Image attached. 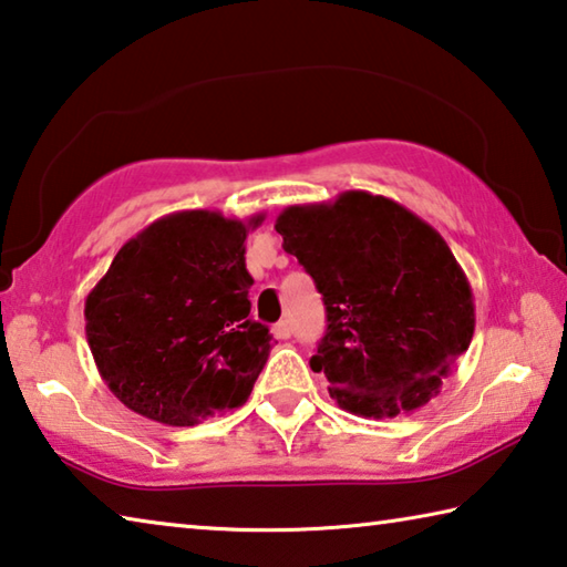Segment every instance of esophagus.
Here are the masks:
<instances>
[{
    "instance_id": "obj_1",
    "label": "esophagus",
    "mask_w": 567,
    "mask_h": 567,
    "mask_svg": "<svg viewBox=\"0 0 567 567\" xmlns=\"http://www.w3.org/2000/svg\"><path fill=\"white\" fill-rule=\"evenodd\" d=\"M272 334L277 340H287L292 334V324L287 320H280L277 324H272Z\"/></svg>"
}]
</instances>
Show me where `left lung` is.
Masks as SVG:
<instances>
[{"instance_id": "8db88e82", "label": "left lung", "mask_w": 567, "mask_h": 567, "mask_svg": "<svg viewBox=\"0 0 567 567\" xmlns=\"http://www.w3.org/2000/svg\"><path fill=\"white\" fill-rule=\"evenodd\" d=\"M275 229L322 292L328 332L310 368L330 398L362 417L433 400L475 332L473 287L437 229L362 189L287 207Z\"/></svg>"}]
</instances>
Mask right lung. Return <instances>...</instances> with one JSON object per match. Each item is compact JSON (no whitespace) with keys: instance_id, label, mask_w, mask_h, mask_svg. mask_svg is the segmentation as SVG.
I'll return each instance as SVG.
<instances>
[{"instance_id":"add662e5","label":"right lung","mask_w":567,"mask_h":567,"mask_svg":"<svg viewBox=\"0 0 567 567\" xmlns=\"http://www.w3.org/2000/svg\"><path fill=\"white\" fill-rule=\"evenodd\" d=\"M243 219L182 209L122 245L84 300L104 385L137 415L185 427L245 405L272 350L249 318Z\"/></svg>"}]
</instances>
